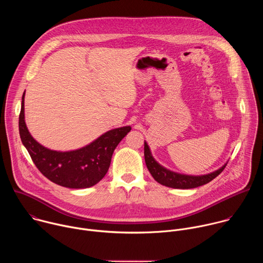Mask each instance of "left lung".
<instances>
[{
    "label": "left lung",
    "instance_id": "obj_1",
    "mask_svg": "<svg viewBox=\"0 0 263 263\" xmlns=\"http://www.w3.org/2000/svg\"><path fill=\"white\" fill-rule=\"evenodd\" d=\"M144 161L148 172L151 173L153 178L158 183L167 187H172V189H180V190L196 189V187L209 183L215 177H217L227 165V162H226L218 170L210 174L200 175V176L176 173L162 166L160 163H158L155 160L146 141H144Z\"/></svg>",
    "mask_w": 263,
    "mask_h": 263
}]
</instances>
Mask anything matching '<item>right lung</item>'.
<instances>
[{
    "label": "right lung",
    "mask_w": 263,
    "mask_h": 263,
    "mask_svg": "<svg viewBox=\"0 0 263 263\" xmlns=\"http://www.w3.org/2000/svg\"><path fill=\"white\" fill-rule=\"evenodd\" d=\"M18 128L22 142L41 173L60 186L76 190L91 187L105 177L116 147L131 130L130 126L111 129L80 148L55 151L36 141L30 134L25 122V92Z\"/></svg>",
    "instance_id": "add662e5"
}]
</instances>
